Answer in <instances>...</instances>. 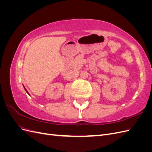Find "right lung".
<instances>
[{
    "label": "right lung",
    "mask_w": 152,
    "mask_h": 152,
    "mask_svg": "<svg viewBox=\"0 0 152 152\" xmlns=\"http://www.w3.org/2000/svg\"><path fill=\"white\" fill-rule=\"evenodd\" d=\"M24 88H25V91H26V93H28V94H29V93H28V91H27V90H26V89H25V87H24Z\"/></svg>",
    "instance_id": "obj_1"
}]
</instances>
